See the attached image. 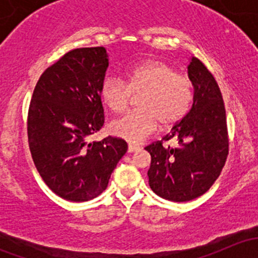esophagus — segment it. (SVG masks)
I'll list each match as a JSON object with an SVG mask.
<instances>
[{
	"mask_svg": "<svg viewBox=\"0 0 258 258\" xmlns=\"http://www.w3.org/2000/svg\"><path fill=\"white\" fill-rule=\"evenodd\" d=\"M141 148L139 147V146H135V145H128V152L130 153H134V152H137V151H140Z\"/></svg>",
	"mask_w": 258,
	"mask_h": 258,
	"instance_id": "obj_1",
	"label": "esophagus"
}]
</instances>
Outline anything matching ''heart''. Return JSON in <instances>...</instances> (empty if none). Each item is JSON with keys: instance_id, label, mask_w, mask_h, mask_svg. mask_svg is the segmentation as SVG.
Instances as JSON below:
<instances>
[{"instance_id": "heart-1", "label": "heart", "mask_w": 258, "mask_h": 258, "mask_svg": "<svg viewBox=\"0 0 258 258\" xmlns=\"http://www.w3.org/2000/svg\"><path fill=\"white\" fill-rule=\"evenodd\" d=\"M132 95L140 96V110L113 121L110 131L130 144H141L157 130L158 123L168 128L188 113L195 87L187 75L178 74L175 67L162 61H146L131 67L126 82L110 76L101 85V100L113 113L123 112Z\"/></svg>"}]
</instances>
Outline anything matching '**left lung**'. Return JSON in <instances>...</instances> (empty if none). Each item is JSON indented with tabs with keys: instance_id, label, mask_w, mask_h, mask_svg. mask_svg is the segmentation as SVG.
<instances>
[{
	"instance_id": "1",
	"label": "left lung",
	"mask_w": 258,
	"mask_h": 258,
	"mask_svg": "<svg viewBox=\"0 0 258 258\" xmlns=\"http://www.w3.org/2000/svg\"><path fill=\"white\" fill-rule=\"evenodd\" d=\"M195 98L188 113L172 127L162 141L146 146L151 155L150 187L173 202L202 196L220 176L228 155V134L222 95L215 77L196 57L188 64ZM175 137L180 147L163 148Z\"/></svg>"
}]
</instances>
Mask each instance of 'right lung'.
Listing matches in <instances>:
<instances>
[{"instance_id":"1","label":"right lung","mask_w":258,"mask_h":258,"mask_svg":"<svg viewBox=\"0 0 258 258\" xmlns=\"http://www.w3.org/2000/svg\"><path fill=\"white\" fill-rule=\"evenodd\" d=\"M108 58L105 47L67 52L41 75L27 117L36 168L52 192L85 202L102 194L127 152L118 137L88 142L105 122L100 97Z\"/></svg>"}]
</instances>
